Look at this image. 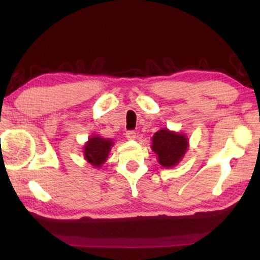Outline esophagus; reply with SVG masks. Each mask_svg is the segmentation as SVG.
<instances>
[{"mask_svg":"<svg viewBox=\"0 0 260 260\" xmlns=\"http://www.w3.org/2000/svg\"><path fill=\"white\" fill-rule=\"evenodd\" d=\"M125 135H126V138L128 139V140H134L136 138V133H135L134 131H127Z\"/></svg>","mask_w":260,"mask_h":260,"instance_id":"1","label":"esophagus"}]
</instances>
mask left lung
Segmentation results:
<instances>
[{
	"label": "left lung",
	"mask_w": 260,
	"mask_h": 260,
	"mask_svg": "<svg viewBox=\"0 0 260 260\" xmlns=\"http://www.w3.org/2000/svg\"><path fill=\"white\" fill-rule=\"evenodd\" d=\"M152 150L158 156V161L164 167L177 165L188 148V141L183 134L169 129H160L152 138Z\"/></svg>",
	"instance_id": "left-lung-1"
}]
</instances>
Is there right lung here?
<instances>
[{
    "label": "right lung",
    "mask_w": 260,
    "mask_h": 260,
    "mask_svg": "<svg viewBox=\"0 0 260 260\" xmlns=\"http://www.w3.org/2000/svg\"><path fill=\"white\" fill-rule=\"evenodd\" d=\"M111 146V140H105L101 136H93L85 146V150H83L85 158L90 164H93V166L99 167L107 160Z\"/></svg>",
    "instance_id": "obj_1"
}]
</instances>
